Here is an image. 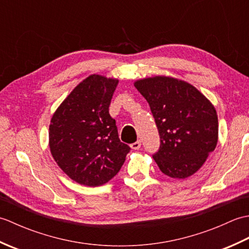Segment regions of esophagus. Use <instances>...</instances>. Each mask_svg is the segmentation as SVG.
Returning a JSON list of instances; mask_svg holds the SVG:
<instances>
[{"instance_id": "esophagus-1", "label": "esophagus", "mask_w": 249, "mask_h": 249, "mask_svg": "<svg viewBox=\"0 0 249 249\" xmlns=\"http://www.w3.org/2000/svg\"><path fill=\"white\" fill-rule=\"evenodd\" d=\"M130 147L133 150H139L140 147H141V141H136V142H134V143H131L130 144Z\"/></svg>"}]
</instances>
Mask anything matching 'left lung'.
Returning <instances> with one entry per match:
<instances>
[{
  "label": "left lung",
  "instance_id": "left-lung-1",
  "mask_svg": "<svg viewBox=\"0 0 249 249\" xmlns=\"http://www.w3.org/2000/svg\"><path fill=\"white\" fill-rule=\"evenodd\" d=\"M135 87L155 119L160 145L153 158L160 171L173 178L193 176L217 144L214 106L192 84L176 78H145Z\"/></svg>",
  "mask_w": 249,
  "mask_h": 249
}]
</instances>
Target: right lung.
I'll use <instances>...</instances> for the list:
<instances>
[{"label":"right lung","mask_w":249,"mask_h":249,"mask_svg":"<svg viewBox=\"0 0 249 249\" xmlns=\"http://www.w3.org/2000/svg\"><path fill=\"white\" fill-rule=\"evenodd\" d=\"M119 80L91 75L56 109L49 146L57 165L73 181L100 186L123 166L130 147L121 142L109 106Z\"/></svg>","instance_id":"add662e5"}]
</instances>
